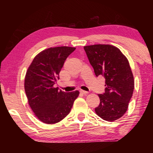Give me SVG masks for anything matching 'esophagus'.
<instances>
[{"label": "esophagus", "instance_id": "1", "mask_svg": "<svg viewBox=\"0 0 153 153\" xmlns=\"http://www.w3.org/2000/svg\"><path fill=\"white\" fill-rule=\"evenodd\" d=\"M80 93L84 95H87L88 94V91H83V90H80Z\"/></svg>", "mask_w": 153, "mask_h": 153}]
</instances>
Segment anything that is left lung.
<instances>
[{
  "mask_svg": "<svg viewBox=\"0 0 153 153\" xmlns=\"http://www.w3.org/2000/svg\"><path fill=\"white\" fill-rule=\"evenodd\" d=\"M83 48L95 75H103L106 80L105 92L99 94L100 103L95 111L103 120H117L127 111L134 91V77L129 61L119 49L110 45Z\"/></svg>",
  "mask_w": 153,
  "mask_h": 153,
  "instance_id": "8db88e82",
  "label": "left lung"
}]
</instances>
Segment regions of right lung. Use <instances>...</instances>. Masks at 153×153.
<instances>
[{
  "mask_svg": "<svg viewBox=\"0 0 153 153\" xmlns=\"http://www.w3.org/2000/svg\"><path fill=\"white\" fill-rule=\"evenodd\" d=\"M75 47H50L39 53L26 71L24 89L28 102L41 122L54 124L71 111L79 91L65 93L54 88L67 57Z\"/></svg>",
  "mask_w": 153,
  "mask_h": 153,
  "instance_id": "right-lung-1",
  "label": "right lung"
}]
</instances>
